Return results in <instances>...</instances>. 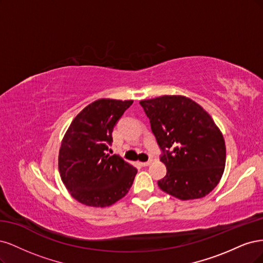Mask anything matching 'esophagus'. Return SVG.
Here are the masks:
<instances>
[{
	"mask_svg": "<svg viewBox=\"0 0 263 263\" xmlns=\"http://www.w3.org/2000/svg\"><path fill=\"white\" fill-rule=\"evenodd\" d=\"M151 163H152V160H148V162H142V163H140V164H141V166H143V167H146V166H149Z\"/></svg>",
	"mask_w": 263,
	"mask_h": 263,
	"instance_id": "1",
	"label": "esophagus"
}]
</instances>
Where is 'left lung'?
Returning a JSON list of instances; mask_svg holds the SVG:
<instances>
[{
  "instance_id": "8db88e82",
  "label": "left lung",
  "mask_w": 263,
  "mask_h": 263,
  "mask_svg": "<svg viewBox=\"0 0 263 263\" xmlns=\"http://www.w3.org/2000/svg\"><path fill=\"white\" fill-rule=\"evenodd\" d=\"M149 119L167 174L158 187L179 200L201 199L223 176L226 147L212 117L196 101L182 95H164L140 101Z\"/></svg>"
}]
</instances>
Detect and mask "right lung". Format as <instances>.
<instances>
[{"instance_id":"1","label":"right lung","mask_w":263,"mask_h":263,"mask_svg":"<svg viewBox=\"0 0 263 263\" xmlns=\"http://www.w3.org/2000/svg\"><path fill=\"white\" fill-rule=\"evenodd\" d=\"M133 100L101 98L76 116L59 151V173L71 196L92 208L115 204L129 192L137 168L105 151L116 122Z\"/></svg>"}]
</instances>
